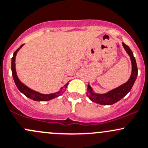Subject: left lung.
<instances>
[{
  "label": "left lung",
  "instance_id": "left-lung-1",
  "mask_svg": "<svg viewBox=\"0 0 148 148\" xmlns=\"http://www.w3.org/2000/svg\"><path fill=\"white\" fill-rule=\"evenodd\" d=\"M123 46L124 49H125L127 53L128 54V55L130 56V60H131L132 73L130 79H128L126 83L108 91V93L103 94L94 93L93 91L92 88L88 84V88H87L88 92L86 93V95L89 98L90 100L92 101L93 102L97 103L101 105H112V104L118 102L121 99H122L131 90L132 87H133L136 80L137 76H138V67H137L136 59L133 56V53L131 49L123 42Z\"/></svg>",
  "mask_w": 148,
  "mask_h": 148
}]
</instances>
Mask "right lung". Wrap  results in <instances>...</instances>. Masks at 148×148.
I'll return each mask as SVG.
<instances>
[{
  "label": "right lung",
  "instance_id": "obj_1",
  "mask_svg": "<svg viewBox=\"0 0 148 148\" xmlns=\"http://www.w3.org/2000/svg\"><path fill=\"white\" fill-rule=\"evenodd\" d=\"M23 46V45L20 47L15 52H14L13 56L12 57V62H11V70H12V77H13L14 82H15V85L18 87V88L19 89V91L21 93H23L25 96H26L27 97H28L29 99H32L34 101H49L51 99H53L54 98L58 97V96H61V95L64 92V90H66V88L67 87L68 84L64 86V89L63 88H61V90L59 91L58 92L54 93V94H40L39 92L32 90L31 88H28L27 86H26L25 85L23 84V83L19 80L18 76L16 74V70H15V57H16L17 52L19 51V49H21L22 47Z\"/></svg>",
  "mask_w": 148,
  "mask_h": 148
}]
</instances>
